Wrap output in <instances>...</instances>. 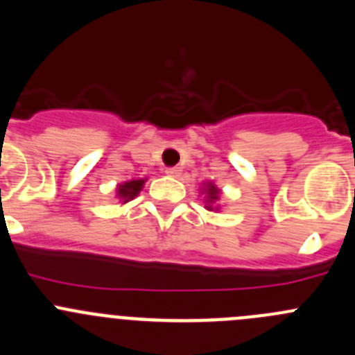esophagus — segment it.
<instances>
[{
	"label": "esophagus",
	"mask_w": 355,
	"mask_h": 355,
	"mask_svg": "<svg viewBox=\"0 0 355 355\" xmlns=\"http://www.w3.org/2000/svg\"><path fill=\"white\" fill-rule=\"evenodd\" d=\"M180 168L178 166H173V168H168L166 170V175L168 177H180Z\"/></svg>",
	"instance_id": "obj_1"
}]
</instances>
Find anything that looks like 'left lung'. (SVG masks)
Listing matches in <instances>:
<instances>
[{"label": "left lung", "mask_w": 355, "mask_h": 355, "mask_svg": "<svg viewBox=\"0 0 355 355\" xmlns=\"http://www.w3.org/2000/svg\"><path fill=\"white\" fill-rule=\"evenodd\" d=\"M202 192H205L206 194V198H205V202H206V208L209 209V211H211V209H218V208H215V202L218 201V198H220V189L216 187L215 184H211V182H208V184H205V189H202Z\"/></svg>", "instance_id": "obj_1"}]
</instances>
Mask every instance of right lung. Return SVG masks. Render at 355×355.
Returning a JSON list of instances; mask_svg holds the SVG:
<instances>
[{
    "label": "right lung",
    "instance_id": "right-lung-1",
    "mask_svg": "<svg viewBox=\"0 0 355 355\" xmlns=\"http://www.w3.org/2000/svg\"><path fill=\"white\" fill-rule=\"evenodd\" d=\"M146 180H128L125 184L118 185V198L121 202H128L142 191Z\"/></svg>",
    "mask_w": 355,
    "mask_h": 355
}]
</instances>
